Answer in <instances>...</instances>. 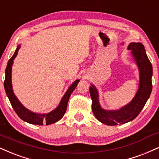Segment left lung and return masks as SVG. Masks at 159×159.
I'll return each mask as SVG.
<instances>
[{
	"label": "left lung",
	"mask_w": 159,
	"mask_h": 159,
	"mask_svg": "<svg viewBox=\"0 0 159 159\" xmlns=\"http://www.w3.org/2000/svg\"><path fill=\"white\" fill-rule=\"evenodd\" d=\"M128 49L132 50L134 60L139 70V87L136 94L131 102L118 110H105L101 108L98 101V93L93 84L89 88L92 101V110L95 118L101 123L114 126L133 121L139 116L150 98L152 91V66L141 43H130Z\"/></svg>",
	"instance_id": "left-lung-1"
}]
</instances>
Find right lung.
I'll list each match as a JSON object with an SVG mask.
<instances>
[{
	"label": "right lung",
	"instance_id": "obj_1",
	"mask_svg": "<svg viewBox=\"0 0 159 159\" xmlns=\"http://www.w3.org/2000/svg\"><path fill=\"white\" fill-rule=\"evenodd\" d=\"M20 48V45H18L12 58L9 59L8 63H7V66L5 71L4 88L7 97L10 101V104L19 117L21 118L23 121L27 122V123L37 124V125H43L46 124V125H49V124L57 122L62 118L65 112H66L69 98H70L72 92L77 87L79 80H76L72 84V85L68 88L66 93L63 96L58 107L55 108L54 110L51 111L49 113L38 114L27 110L23 106L21 103L18 101V99L15 95L12 86V66L13 64V60L16 57L17 54H18V51Z\"/></svg>",
	"mask_w": 159,
	"mask_h": 159
}]
</instances>
